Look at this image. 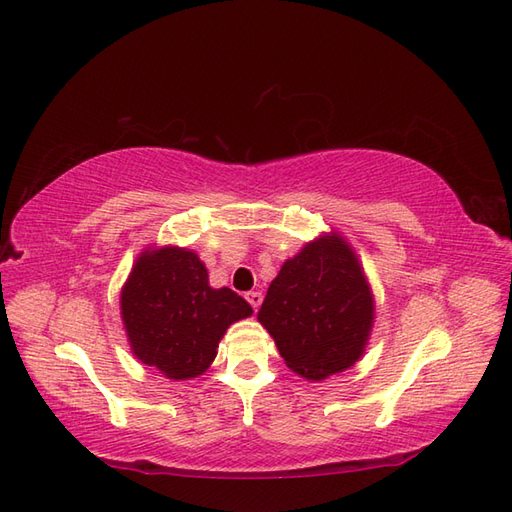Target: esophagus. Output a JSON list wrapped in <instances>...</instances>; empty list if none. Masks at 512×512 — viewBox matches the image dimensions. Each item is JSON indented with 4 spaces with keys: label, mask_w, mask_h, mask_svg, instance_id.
Instances as JSON below:
<instances>
[{
    "label": "esophagus",
    "mask_w": 512,
    "mask_h": 512,
    "mask_svg": "<svg viewBox=\"0 0 512 512\" xmlns=\"http://www.w3.org/2000/svg\"><path fill=\"white\" fill-rule=\"evenodd\" d=\"M245 299H247V303H250L254 309H258L260 303H262V294L256 292V290H252V292L245 294Z\"/></svg>",
    "instance_id": "obj_1"
}]
</instances>
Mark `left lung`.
<instances>
[{"instance_id": "left-lung-1", "label": "left lung", "mask_w": 512, "mask_h": 512, "mask_svg": "<svg viewBox=\"0 0 512 512\" xmlns=\"http://www.w3.org/2000/svg\"><path fill=\"white\" fill-rule=\"evenodd\" d=\"M286 365L307 380L350 367L363 354L374 301L342 237H320L284 262L258 312Z\"/></svg>"}]
</instances>
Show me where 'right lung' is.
Here are the masks:
<instances>
[{
  "label": "right lung",
  "mask_w": 512,
  "mask_h": 512,
  "mask_svg": "<svg viewBox=\"0 0 512 512\" xmlns=\"http://www.w3.org/2000/svg\"><path fill=\"white\" fill-rule=\"evenodd\" d=\"M130 346L170 380L203 374L232 322L252 316L235 290L209 286L203 262L188 250L162 247L136 260L121 290Z\"/></svg>",
  "instance_id": "obj_1"
}]
</instances>
